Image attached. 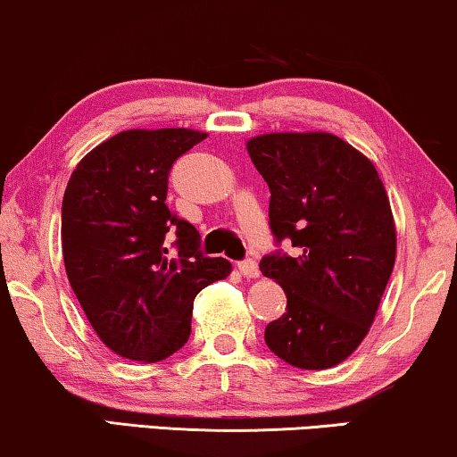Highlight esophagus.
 I'll return each mask as SVG.
<instances>
[{
  "label": "esophagus",
  "mask_w": 457,
  "mask_h": 457,
  "mask_svg": "<svg viewBox=\"0 0 457 457\" xmlns=\"http://www.w3.org/2000/svg\"><path fill=\"white\" fill-rule=\"evenodd\" d=\"M237 266H239V272L243 274V277H247V278H258L260 277V268H258V262H255V260H243Z\"/></svg>",
  "instance_id": "1"
}]
</instances>
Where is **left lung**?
Masks as SVG:
<instances>
[{
    "instance_id": "left-lung-1",
    "label": "left lung",
    "mask_w": 457,
    "mask_h": 457,
    "mask_svg": "<svg viewBox=\"0 0 457 457\" xmlns=\"http://www.w3.org/2000/svg\"><path fill=\"white\" fill-rule=\"evenodd\" d=\"M247 154L270 189V230L295 253L260 262L287 295L264 330L268 349L303 370H327L370 330L395 264V222L364 154L330 133H268Z\"/></svg>"
}]
</instances>
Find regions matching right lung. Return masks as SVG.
Here are the masks:
<instances>
[{
  "mask_svg": "<svg viewBox=\"0 0 457 457\" xmlns=\"http://www.w3.org/2000/svg\"><path fill=\"white\" fill-rule=\"evenodd\" d=\"M205 137L191 129L122 130L91 149L68 180V280L93 330L120 358L154 364L179 352L191 335L193 299L233 268L205 258L197 228L166 205L172 164Z\"/></svg>",
  "mask_w": 457,
  "mask_h": 457,
  "instance_id": "obj_1",
  "label": "right lung"
}]
</instances>
